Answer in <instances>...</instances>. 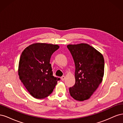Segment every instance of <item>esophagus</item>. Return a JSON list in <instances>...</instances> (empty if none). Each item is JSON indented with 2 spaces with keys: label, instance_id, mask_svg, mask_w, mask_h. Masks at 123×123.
I'll use <instances>...</instances> for the list:
<instances>
[{
  "label": "esophagus",
  "instance_id": "34e87169",
  "mask_svg": "<svg viewBox=\"0 0 123 123\" xmlns=\"http://www.w3.org/2000/svg\"><path fill=\"white\" fill-rule=\"evenodd\" d=\"M65 76H62L61 77V80H62V81H64L65 80Z\"/></svg>",
  "mask_w": 123,
  "mask_h": 123
}]
</instances>
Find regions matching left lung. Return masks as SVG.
Returning a JSON list of instances; mask_svg holds the SVG:
<instances>
[{"instance_id":"obj_1","label":"left lung","mask_w":123,"mask_h":123,"mask_svg":"<svg viewBox=\"0 0 123 123\" xmlns=\"http://www.w3.org/2000/svg\"><path fill=\"white\" fill-rule=\"evenodd\" d=\"M75 66V84L69 88L70 95L78 101L91 97L102 83L104 74L103 55L87 43L68 44Z\"/></svg>"}]
</instances>
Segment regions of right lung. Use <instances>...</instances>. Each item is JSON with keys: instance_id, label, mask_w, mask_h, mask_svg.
Instances as JSON below:
<instances>
[{"instance_id": "obj_1", "label": "right lung", "mask_w": 123, "mask_h": 123, "mask_svg": "<svg viewBox=\"0 0 123 123\" xmlns=\"http://www.w3.org/2000/svg\"><path fill=\"white\" fill-rule=\"evenodd\" d=\"M59 46L57 44L35 43L22 52L18 65V75L33 97L45 98L51 94L59 78L53 76L50 64L51 55Z\"/></svg>"}]
</instances>
